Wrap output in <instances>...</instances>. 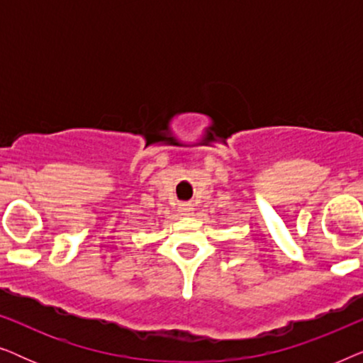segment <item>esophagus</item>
<instances>
[{"label":"esophagus","instance_id":"1","mask_svg":"<svg viewBox=\"0 0 363 363\" xmlns=\"http://www.w3.org/2000/svg\"><path fill=\"white\" fill-rule=\"evenodd\" d=\"M191 211H193V208L190 205H180V215L190 216Z\"/></svg>","mask_w":363,"mask_h":363}]
</instances>
